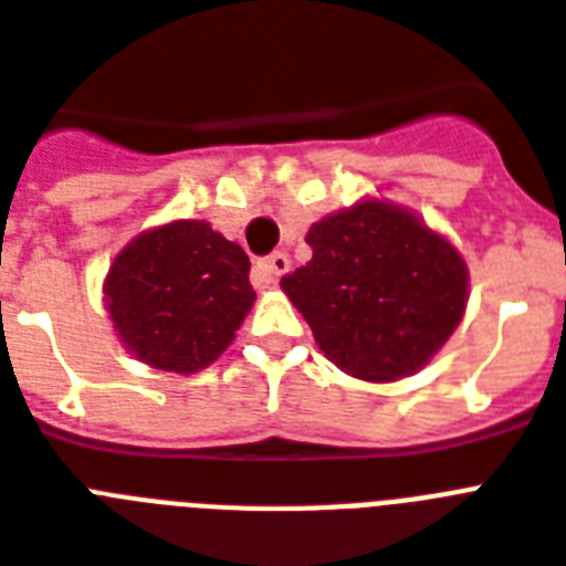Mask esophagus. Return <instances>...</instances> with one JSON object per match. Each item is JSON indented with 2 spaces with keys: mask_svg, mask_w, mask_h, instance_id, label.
I'll return each instance as SVG.
<instances>
[{
  "mask_svg": "<svg viewBox=\"0 0 566 566\" xmlns=\"http://www.w3.org/2000/svg\"><path fill=\"white\" fill-rule=\"evenodd\" d=\"M291 270V258L284 255V252H273V255H266L264 261H258V273L264 275L266 282H275L279 275H284Z\"/></svg>",
  "mask_w": 566,
  "mask_h": 566,
  "instance_id": "1",
  "label": "esophagus"
}]
</instances>
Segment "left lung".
<instances>
[{"instance_id": "8db88e82", "label": "left lung", "mask_w": 566, "mask_h": 566, "mask_svg": "<svg viewBox=\"0 0 566 566\" xmlns=\"http://www.w3.org/2000/svg\"><path fill=\"white\" fill-rule=\"evenodd\" d=\"M305 243L314 258L284 275L282 291L349 376L422 370L464 317V258L408 208L361 199L314 222Z\"/></svg>"}]
</instances>
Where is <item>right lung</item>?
<instances>
[{
	"label": "right lung",
	"mask_w": 566,
	"mask_h": 566,
	"mask_svg": "<svg viewBox=\"0 0 566 566\" xmlns=\"http://www.w3.org/2000/svg\"><path fill=\"white\" fill-rule=\"evenodd\" d=\"M102 293L128 353L185 376L229 349L255 302L247 252L205 220L137 234L114 258Z\"/></svg>",
	"instance_id": "right-lung-1"
}]
</instances>
